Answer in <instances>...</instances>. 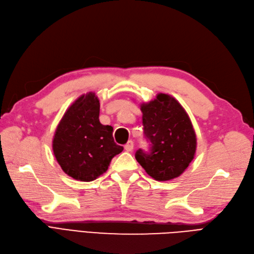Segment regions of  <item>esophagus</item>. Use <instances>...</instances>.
I'll use <instances>...</instances> for the list:
<instances>
[{
    "label": "esophagus",
    "mask_w": 254,
    "mask_h": 254,
    "mask_svg": "<svg viewBox=\"0 0 254 254\" xmlns=\"http://www.w3.org/2000/svg\"><path fill=\"white\" fill-rule=\"evenodd\" d=\"M133 148H134V142L132 140H129V141H127V143L125 145V149L127 152H132Z\"/></svg>",
    "instance_id": "34e87169"
}]
</instances>
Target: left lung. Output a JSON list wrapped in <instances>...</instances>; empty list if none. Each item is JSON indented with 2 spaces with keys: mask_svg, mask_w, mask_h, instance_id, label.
Returning <instances> with one entry per match:
<instances>
[{
  "mask_svg": "<svg viewBox=\"0 0 254 254\" xmlns=\"http://www.w3.org/2000/svg\"><path fill=\"white\" fill-rule=\"evenodd\" d=\"M144 136L149 152L139 148L136 160L157 181L179 177L195 154L196 138L191 121L179 101L159 93L154 100L140 106Z\"/></svg>",
  "mask_w": 254,
  "mask_h": 254,
  "instance_id": "obj_1",
  "label": "left lung"
}]
</instances>
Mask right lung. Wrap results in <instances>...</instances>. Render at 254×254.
<instances>
[{
    "instance_id": "1",
    "label": "right lung",
    "mask_w": 254,
    "mask_h": 254,
    "mask_svg": "<svg viewBox=\"0 0 254 254\" xmlns=\"http://www.w3.org/2000/svg\"><path fill=\"white\" fill-rule=\"evenodd\" d=\"M99 108L95 93L81 95L65 111L54 133V156L62 170L75 180L97 179L124 151L114 141L113 127L100 124Z\"/></svg>"
}]
</instances>
